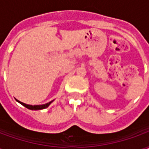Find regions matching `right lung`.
<instances>
[{
	"label": "right lung",
	"instance_id": "right-lung-1",
	"mask_svg": "<svg viewBox=\"0 0 149 149\" xmlns=\"http://www.w3.org/2000/svg\"><path fill=\"white\" fill-rule=\"evenodd\" d=\"M16 100H17V102H19L21 104H22L23 106H24L25 108H27V109H29L30 110H40L44 109H46V108H48V107L49 106V104L53 101V100H52V101H50L49 103H46L45 104H40V105H30V104H27L23 103V102H21V101L17 100V99H16Z\"/></svg>",
	"mask_w": 149,
	"mask_h": 149
}]
</instances>
